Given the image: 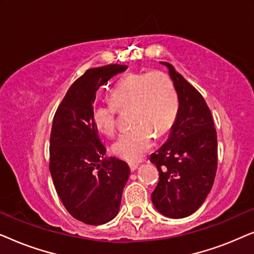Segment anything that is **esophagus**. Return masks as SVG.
Segmentation results:
<instances>
[{"label":"esophagus","instance_id":"esophagus-1","mask_svg":"<svg viewBox=\"0 0 254 254\" xmlns=\"http://www.w3.org/2000/svg\"><path fill=\"white\" fill-rule=\"evenodd\" d=\"M129 168H130L131 171H135V170H136V169L138 168V164H136V163H130Z\"/></svg>","mask_w":254,"mask_h":254}]
</instances>
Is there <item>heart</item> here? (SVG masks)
I'll list each match as a JSON object with an SVG mask.
<instances>
[{
  "instance_id": "obj_1",
  "label": "heart",
  "mask_w": 254,
  "mask_h": 254,
  "mask_svg": "<svg viewBox=\"0 0 254 254\" xmlns=\"http://www.w3.org/2000/svg\"><path fill=\"white\" fill-rule=\"evenodd\" d=\"M118 110H130V130L114 142L113 152L128 162H138L150 150L155 131L165 133L172 126L178 110V97L172 79L163 71L129 72L111 90L110 102L97 103L92 121L103 134L117 130Z\"/></svg>"
}]
</instances>
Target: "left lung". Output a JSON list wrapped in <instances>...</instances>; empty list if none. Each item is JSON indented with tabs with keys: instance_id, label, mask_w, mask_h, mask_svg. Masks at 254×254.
<instances>
[{
	"instance_id": "obj_1",
	"label": "left lung",
	"mask_w": 254,
	"mask_h": 254,
	"mask_svg": "<svg viewBox=\"0 0 254 254\" xmlns=\"http://www.w3.org/2000/svg\"><path fill=\"white\" fill-rule=\"evenodd\" d=\"M178 95L179 107L168 141L151 154L159 180L151 200L170 218L192 215L204 202L217 169V135L201 93L172 64L162 62Z\"/></svg>"
}]
</instances>
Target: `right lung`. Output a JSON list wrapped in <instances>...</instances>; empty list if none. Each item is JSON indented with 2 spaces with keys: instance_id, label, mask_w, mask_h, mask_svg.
I'll return each mask as SVG.
<instances>
[{
  "instance_id": "1",
  "label": "right lung",
  "mask_w": 254,
  "mask_h": 254,
  "mask_svg": "<svg viewBox=\"0 0 254 254\" xmlns=\"http://www.w3.org/2000/svg\"><path fill=\"white\" fill-rule=\"evenodd\" d=\"M126 69L107 64L86 70L69 88L52 125L50 171L55 190L68 213L86 224H104L117 216L130 173L126 162L105 157L92 121L97 90Z\"/></svg>"
}]
</instances>
